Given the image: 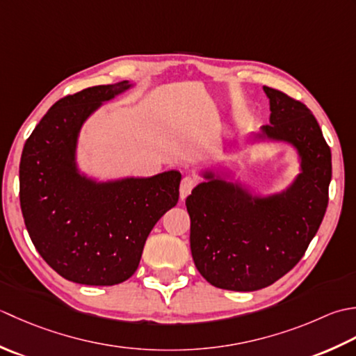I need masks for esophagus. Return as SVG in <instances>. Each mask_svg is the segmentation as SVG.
Segmentation results:
<instances>
[{
    "mask_svg": "<svg viewBox=\"0 0 356 356\" xmlns=\"http://www.w3.org/2000/svg\"><path fill=\"white\" fill-rule=\"evenodd\" d=\"M197 186V179L193 177H184L183 181H181V186H179V198L181 200H186L188 195H191L192 188Z\"/></svg>",
    "mask_w": 356,
    "mask_h": 356,
    "instance_id": "obj_1",
    "label": "esophagus"
}]
</instances>
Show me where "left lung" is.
<instances>
[{
  "mask_svg": "<svg viewBox=\"0 0 356 356\" xmlns=\"http://www.w3.org/2000/svg\"><path fill=\"white\" fill-rule=\"evenodd\" d=\"M269 124L252 136L295 150L298 175L277 192L257 193L230 173L201 170L204 178L186 200L191 252L210 284L253 292L292 270L324 218L332 179V154L320 124L300 101L263 87Z\"/></svg>",
  "mask_w": 356,
  "mask_h": 356,
  "instance_id": "8db88e82",
  "label": "left lung"
}]
</instances>
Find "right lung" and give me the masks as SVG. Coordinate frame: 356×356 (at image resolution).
Instances as JSON below:
<instances>
[{"mask_svg":"<svg viewBox=\"0 0 356 356\" xmlns=\"http://www.w3.org/2000/svg\"><path fill=\"white\" fill-rule=\"evenodd\" d=\"M132 87L126 79L56 101L21 155L26 229L42 259L78 284L113 286L132 277L150 230L179 198L178 170L101 179L78 163L86 121Z\"/></svg>","mask_w":356,"mask_h":356,"instance_id":"right-lung-1","label":"right lung"}]
</instances>
